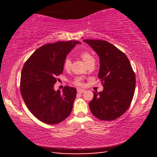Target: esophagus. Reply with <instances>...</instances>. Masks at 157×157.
<instances>
[{"label":"esophagus","mask_w":157,"mask_h":157,"mask_svg":"<svg viewBox=\"0 0 157 157\" xmlns=\"http://www.w3.org/2000/svg\"><path fill=\"white\" fill-rule=\"evenodd\" d=\"M77 91H78V92L79 93V94H83V93L86 91L84 89H77Z\"/></svg>","instance_id":"esophagus-1"}]
</instances>
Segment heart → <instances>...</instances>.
<instances>
[{
    "instance_id": "1",
    "label": "heart",
    "mask_w": 157,
    "mask_h": 157,
    "mask_svg": "<svg viewBox=\"0 0 157 157\" xmlns=\"http://www.w3.org/2000/svg\"><path fill=\"white\" fill-rule=\"evenodd\" d=\"M80 57L87 66H89L91 63L95 62L94 57H93L92 55L88 52H81ZM71 66V59L70 58H66L64 61V63H63V68H64L66 70H68V69H70ZM74 83H75L76 85H78V86H82V85L83 84V79L80 78H78L74 80Z\"/></svg>"
}]
</instances>
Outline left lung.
<instances>
[{
	"mask_svg": "<svg viewBox=\"0 0 157 157\" xmlns=\"http://www.w3.org/2000/svg\"><path fill=\"white\" fill-rule=\"evenodd\" d=\"M100 59L98 78L102 91H94L89 103L93 115L101 121H113L128 109L134 97L136 78L128 58L109 42L84 39Z\"/></svg>",
	"mask_w": 157,
	"mask_h": 157,
	"instance_id": "1",
	"label": "left lung"
}]
</instances>
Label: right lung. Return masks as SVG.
I'll return each mask as SVG.
<instances>
[{
  "label": "right lung",
  "instance_id": "right-lung-1",
  "mask_svg": "<svg viewBox=\"0 0 157 157\" xmlns=\"http://www.w3.org/2000/svg\"><path fill=\"white\" fill-rule=\"evenodd\" d=\"M78 41H58L36 49L26 61L21 76V94L37 119L49 124L59 123L70 115L76 98L75 88L66 86L55 91L66 56Z\"/></svg>",
  "mask_w": 157,
  "mask_h": 157
}]
</instances>
